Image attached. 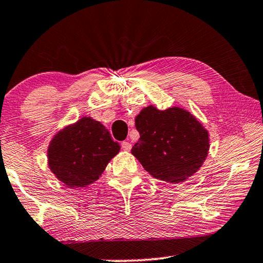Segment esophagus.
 I'll use <instances>...</instances> for the list:
<instances>
[{
	"label": "esophagus",
	"mask_w": 263,
	"mask_h": 263,
	"mask_svg": "<svg viewBox=\"0 0 263 263\" xmlns=\"http://www.w3.org/2000/svg\"><path fill=\"white\" fill-rule=\"evenodd\" d=\"M121 146L124 151H130L132 149V143L128 142V141H123L121 143Z\"/></svg>",
	"instance_id": "esophagus-1"
}]
</instances>
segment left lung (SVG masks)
<instances>
[{
  "mask_svg": "<svg viewBox=\"0 0 263 263\" xmlns=\"http://www.w3.org/2000/svg\"><path fill=\"white\" fill-rule=\"evenodd\" d=\"M135 127L140 139L132 153L154 178L183 182L202 166L210 149L208 133L186 110L149 105L135 118Z\"/></svg>",
  "mask_w": 263,
  "mask_h": 263,
  "instance_id": "1",
  "label": "left lung"
}]
</instances>
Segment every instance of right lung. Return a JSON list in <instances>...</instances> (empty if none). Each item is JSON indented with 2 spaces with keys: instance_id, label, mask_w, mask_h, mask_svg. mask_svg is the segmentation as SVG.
Listing matches in <instances>:
<instances>
[{
  "instance_id": "obj_1",
  "label": "right lung",
  "mask_w": 263,
  "mask_h": 263,
  "mask_svg": "<svg viewBox=\"0 0 263 263\" xmlns=\"http://www.w3.org/2000/svg\"><path fill=\"white\" fill-rule=\"evenodd\" d=\"M120 148L100 122L84 117L53 138L49 166L66 185L86 186L99 178Z\"/></svg>"
}]
</instances>
